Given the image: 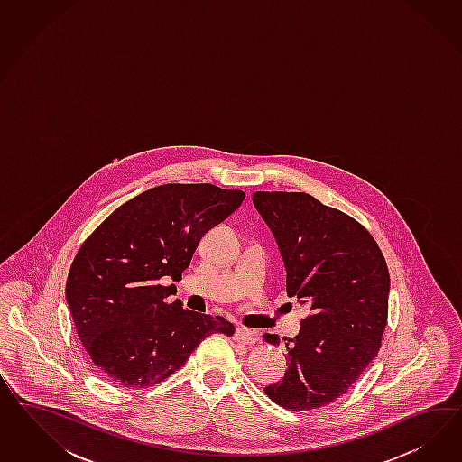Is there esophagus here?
<instances>
[{
  "mask_svg": "<svg viewBox=\"0 0 462 462\" xmlns=\"http://www.w3.org/2000/svg\"><path fill=\"white\" fill-rule=\"evenodd\" d=\"M236 340L242 342V344H247V346H254V344L259 342V336H257V332L249 330V328H237Z\"/></svg>",
  "mask_w": 462,
  "mask_h": 462,
  "instance_id": "34e87169",
  "label": "esophagus"
}]
</instances>
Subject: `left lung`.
<instances>
[{
  "label": "left lung",
  "mask_w": 462,
  "mask_h": 462,
  "mask_svg": "<svg viewBox=\"0 0 462 462\" xmlns=\"http://www.w3.org/2000/svg\"><path fill=\"white\" fill-rule=\"evenodd\" d=\"M252 201L278 242L286 293L310 305L300 334L284 337V378L264 392L288 410L328 405L381 347L390 296L384 255L363 225L311 195L257 191ZM264 340L280 346L274 334Z\"/></svg>",
  "instance_id": "left-lung-1"
}]
</instances>
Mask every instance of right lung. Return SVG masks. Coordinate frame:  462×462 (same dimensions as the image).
<instances>
[{
  "label": "right lung",
  "instance_id": "1",
  "mask_svg": "<svg viewBox=\"0 0 462 462\" xmlns=\"http://www.w3.org/2000/svg\"><path fill=\"white\" fill-rule=\"evenodd\" d=\"M240 189L162 184L128 199L84 240L66 282L79 340L105 378L149 388L169 378L211 334L234 336L224 317L171 301L201 237L237 210Z\"/></svg>",
  "mask_w": 462,
  "mask_h": 462
}]
</instances>
